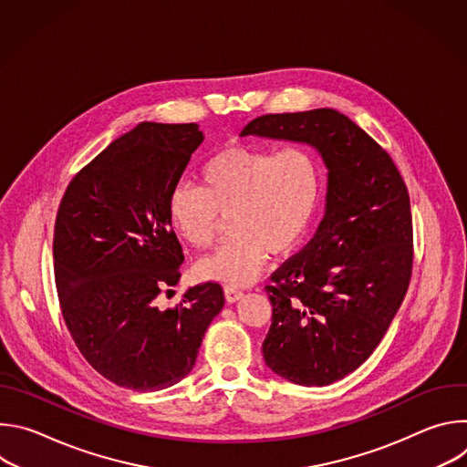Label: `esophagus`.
<instances>
[{
  "label": "esophagus",
  "instance_id": "obj_1",
  "mask_svg": "<svg viewBox=\"0 0 467 467\" xmlns=\"http://www.w3.org/2000/svg\"><path fill=\"white\" fill-rule=\"evenodd\" d=\"M223 292H225V299H227V303H236V301H240V299L244 297V292L234 290V288H225Z\"/></svg>",
  "mask_w": 467,
  "mask_h": 467
}]
</instances>
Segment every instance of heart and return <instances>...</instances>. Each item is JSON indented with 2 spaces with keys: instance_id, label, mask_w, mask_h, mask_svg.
<instances>
[{
  "instance_id": "obj_1",
  "label": "heart",
  "mask_w": 467,
  "mask_h": 467,
  "mask_svg": "<svg viewBox=\"0 0 467 467\" xmlns=\"http://www.w3.org/2000/svg\"><path fill=\"white\" fill-rule=\"evenodd\" d=\"M199 181L202 188L181 182L170 192V225L190 245L207 249L220 218L229 216L233 238L199 260L195 272L244 288L260 277L270 253L285 256L303 244L319 207L323 171L306 148L275 153L233 144L205 161Z\"/></svg>"
}]
</instances>
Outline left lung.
I'll list each match as a JSON object with an SVG mask.
<instances>
[{"label": "left lung", "instance_id": "left-lung-1", "mask_svg": "<svg viewBox=\"0 0 467 467\" xmlns=\"http://www.w3.org/2000/svg\"><path fill=\"white\" fill-rule=\"evenodd\" d=\"M240 137L306 144L327 168L314 238L265 286L274 316L262 353L265 366L294 384H332L369 358L405 299L409 190L389 155L335 109L265 114Z\"/></svg>", "mask_w": 467, "mask_h": 467}]
</instances>
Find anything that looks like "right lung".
Wrapping results in <instances>:
<instances>
[{
  "label": "right lung",
  "instance_id": "right-lung-1",
  "mask_svg": "<svg viewBox=\"0 0 467 467\" xmlns=\"http://www.w3.org/2000/svg\"><path fill=\"white\" fill-rule=\"evenodd\" d=\"M203 139L197 123L142 121L72 179L58 207L53 268L64 321L88 364L129 389L182 380L225 303L222 286L205 283L175 308L157 305L184 260L168 195Z\"/></svg>",
  "mask_w": 467,
  "mask_h": 467
}]
</instances>
